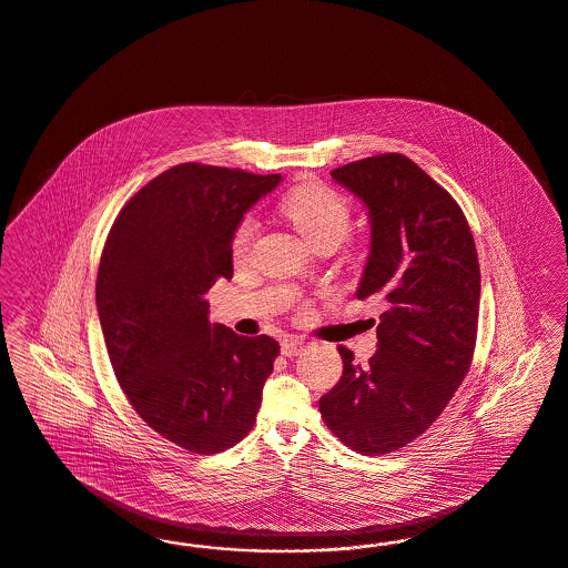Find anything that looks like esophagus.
<instances>
[{
    "mask_svg": "<svg viewBox=\"0 0 568 568\" xmlns=\"http://www.w3.org/2000/svg\"><path fill=\"white\" fill-rule=\"evenodd\" d=\"M306 351V342L304 339H297V337H290L281 344V354L283 356H297Z\"/></svg>",
    "mask_w": 568,
    "mask_h": 568,
    "instance_id": "34e87169",
    "label": "esophagus"
}]
</instances>
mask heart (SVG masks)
I'll return each mask as SVG.
<instances>
[{"label":"heart","instance_id":"b5f03b06","mask_svg":"<svg viewBox=\"0 0 568 568\" xmlns=\"http://www.w3.org/2000/svg\"><path fill=\"white\" fill-rule=\"evenodd\" d=\"M283 212L295 224V229L311 243H321L325 239L342 241L351 229V203L323 184L297 186L283 199ZM260 231V222L254 212L241 215L231 233V255L235 260H245Z\"/></svg>","mask_w":568,"mask_h":568}]
</instances>
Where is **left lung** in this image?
Segmentation results:
<instances>
[{"mask_svg":"<svg viewBox=\"0 0 568 568\" xmlns=\"http://www.w3.org/2000/svg\"><path fill=\"white\" fill-rule=\"evenodd\" d=\"M332 176L369 207L372 255L356 295L384 297L386 311L367 367L337 346L344 372L318 412L346 447L384 455L428 430L466 379L480 266L462 207L409 156L358 159Z\"/></svg>","mask_w":568,"mask_h":568,"instance_id":"obj_1","label":"left lung"}]
</instances>
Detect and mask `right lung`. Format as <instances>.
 Masks as SVG:
<instances>
[{
    "label": "right lung",
    "mask_w": 568,
    "mask_h": 568,
    "mask_svg": "<svg viewBox=\"0 0 568 568\" xmlns=\"http://www.w3.org/2000/svg\"><path fill=\"white\" fill-rule=\"evenodd\" d=\"M281 182L180 163L119 212L97 276L100 325L134 412L178 447L212 455L254 428L278 342L212 325L205 294L233 276L236 220Z\"/></svg>",
    "instance_id": "obj_1"
}]
</instances>
